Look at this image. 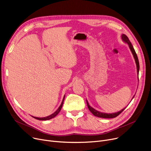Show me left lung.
I'll return each mask as SVG.
<instances>
[{"mask_svg":"<svg viewBox=\"0 0 151 151\" xmlns=\"http://www.w3.org/2000/svg\"><path fill=\"white\" fill-rule=\"evenodd\" d=\"M121 39L122 40L127 44L129 45V48L133 54V56L134 58V61H135V63H136V65H137V75H138V74H139V61H138V56L136 54V52L135 51H134L133 47L131 43V42H130L129 38L127 37L125 34H122L121 35ZM134 96L135 95H134V96L132 97V99L134 98ZM132 101V100H131ZM86 102H87V105H88V107L90 111L95 116H97V117H101V118H114V117H117V116L119 115L125 109V108H123L122 109H121V111H119L118 112H116V113H102V112H100V111H99L95 109L94 108H93L92 107H91L89 104V102L86 99Z\"/></svg>","mask_w":151,"mask_h":151,"instance_id":"left-lung-1","label":"left lung"}]
</instances>
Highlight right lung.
I'll list each match as a JSON object with an SVG mask.
<instances>
[{
	"instance_id": "obj_1",
	"label": "right lung",
	"mask_w": 151,
	"mask_h": 151,
	"mask_svg": "<svg viewBox=\"0 0 151 151\" xmlns=\"http://www.w3.org/2000/svg\"><path fill=\"white\" fill-rule=\"evenodd\" d=\"M65 95L64 97H63V98L62 101V103H61V105H60V106H59V107L58 108V109L56 111H55L54 113H52V114H51V115H50V116H48L45 117H34V116H32V117H34L35 119H36L40 120V121H47V120H50V119H51L54 118V117L56 116L59 114V113L60 111L61 108H62V105H63V101H64V99H65Z\"/></svg>"
}]
</instances>
